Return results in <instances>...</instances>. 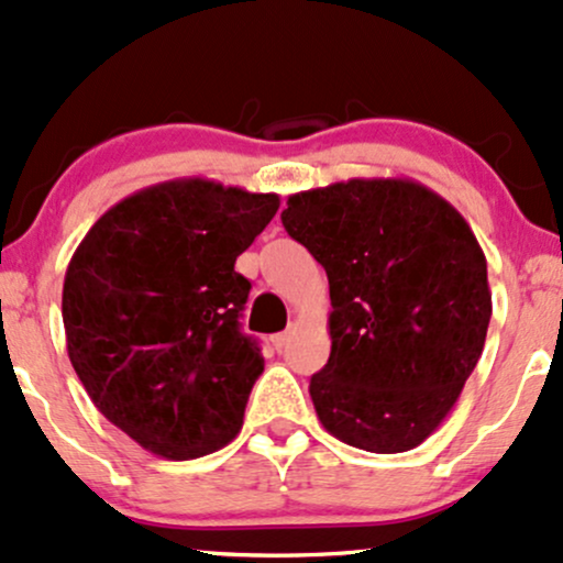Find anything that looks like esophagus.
Listing matches in <instances>:
<instances>
[{
  "instance_id": "esophagus-1",
  "label": "esophagus",
  "mask_w": 563,
  "mask_h": 563,
  "mask_svg": "<svg viewBox=\"0 0 563 563\" xmlns=\"http://www.w3.org/2000/svg\"><path fill=\"white\" fill-rule=\"evenodd\" d=\"M288 341H290V331H283V333L273 335V344H275V349H286V346H288Z\"/></svg>"
}]
</instances>
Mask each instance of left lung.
<instances>
[{
	"mask_svg": "<svg viewBox=\"0 0 563 563\" xmlns=\"http://www.w3.org/2000/svg\"><path fill=\"white\" fill-rule=\"evenodd\" d=\"M280 219L331 286V357L309 380L320 423L380 455L418 448L461 397L493 314L468 222L412 179L296 192Z\"/></svg>",
	"mask_w": 563,
	"mask_h": 563,
	"instance_id": "1",
	"label": "left lung"
}]
</instances>
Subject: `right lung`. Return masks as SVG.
Returning a JSON list of instances; mask_svg holds the SVG:
<instances>
[{
    "mask_svg": "<svg viewBox=\"0 0 563 563\" xmlns=\"http://www.w3.org/2000/svg\"><path fill=\"white\" fill-rule=\"evenodd\" d=\"M275 192L172 179L108 209L63 283L68 357L97 410L169 461L238 437L264 371L241 331L251 283L235 260L275 217Z\"/></svg>",
    "mask_w": 563,
    "mask_h": 563,
    "instance_id": "add662e5",
    "label": "right lung"
}]
</instances>
